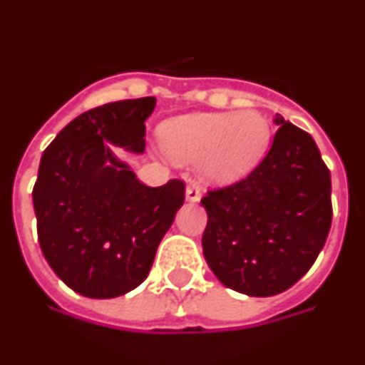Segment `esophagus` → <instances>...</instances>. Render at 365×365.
Instances as JSON below:
<instances>
[{
    "instance_id": "obj_1",
    "label": "esophagus",
    "mask_w": 365,
    "mask_h": 365,
    "mask_svg": "<svg viewBox=\"0 0 365 365\" xmlns=\"http://www.w3.org/2000/svg\"><path fill=\"white\" fill-rule=\"evenodd\" d=\"M201 199V188H199L195 182L190 180L188 185H186V201L190 202H197Z\"/></svg>"
}]
</instances>
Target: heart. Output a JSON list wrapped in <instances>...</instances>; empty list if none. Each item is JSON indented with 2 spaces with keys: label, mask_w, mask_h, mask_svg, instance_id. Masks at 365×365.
Here are the masks:
<instances>
[{
  "label": "heart",
  "mask_w": 365,
  "mask_h": 365,
  "mask_svg": "<svg viewBox=\"0 0 365 365\" xmlns=\"http://www.w3.org/2000/svg\"><path fill=\"white\" fill-rule=\"evenodd\" d=\"M160 138L172 157L201 159V172L208 179L232 182L248 175L265 157L272 125L256 109L193 113L168 120Z\"/></svg>",
  "instance_id": "obj_1"
}]
</instances>
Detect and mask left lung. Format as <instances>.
Returning <instances> with one entry per match:
<instances>
[{"label": "left lung", "mask_w": 365, "mask_h": 365, "mask_svg": "<svg viewBox=\"0 0 365 365\" xmlns=\"http://www.w3.org/2000/svg\"><path fill=\"white\" fill-rule=\"evenodd\" d=\"M279 125L265 159L245 179L210 190L202 254L225 287L248 296L291 289L311 269L331 230V172L307 131Z\"/></svg>", "instance_id": "1"}]
</instances>
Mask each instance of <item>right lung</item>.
<instances>
[{"label":"right lung","mask_w":365,"mask_h":365,"mask_svg":"<svg viewBox=\"0 0 365 365\" xmlns=\"http://www.w3.org/2000/svg\"><path fill=\"white\" fill-rule=\"evenodd\" d=\"M153 108V96H144L89 109L41 155L32 190L41 252L87 298H117L140 285L185 202L182 180L150 188L105 143L143 153Z\"/></svg>","instance_id":"right-lung-1"}]
</instances>
